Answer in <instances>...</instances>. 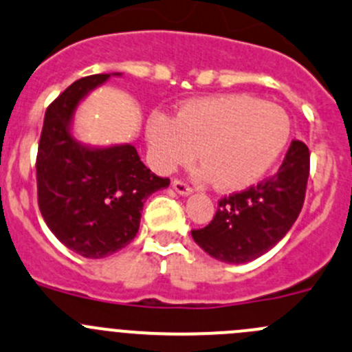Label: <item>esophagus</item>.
Listing matches in <instances>:
<instances>
[{
	"label": "esophagus",
	"instance_id": "34e87169",
	"mask_svg": "<svg viewBox=\"0 0 352 352\" xmlns=\"http://www.w3.org/2000/svg\"><path fill=\"white\" fill-rule=\"evenodd\" d=\"M172 186H173V189H175L179 194H182V196H189V194L192 192V187H190L189 184L182 179H173Z\"/></svg>",
	"mask_w": 352,
	"mask_h": 352
}]
</instances>
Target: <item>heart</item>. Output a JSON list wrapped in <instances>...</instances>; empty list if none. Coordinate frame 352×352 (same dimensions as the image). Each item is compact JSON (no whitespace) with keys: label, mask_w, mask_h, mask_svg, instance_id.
Wrapping results in <instances>:
<instances>
[{"label":"heart","mask_w":352,"mask_h":352,"mask_svg":"<svg viewBox=\"0 0 352 352\" xmlns=\"http://www.w3.org/2000/svg\"><path fill=\"white\" fill-rule=\"evenodd\" d=\"M291 139V118L275 103L249 94H223L184 103L175 118L149 115L146 141L160 172L197 160L221 190L252 186L277 163Z\"/></svg>","instance_id":"obj_1"}]
</instances>
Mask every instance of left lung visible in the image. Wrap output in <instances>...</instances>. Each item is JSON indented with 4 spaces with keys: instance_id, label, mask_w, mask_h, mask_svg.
Instances as JSON below:
<instances>
[{
    "instance_id": "left-lung-1",
    "label": "left lung",
    "mask_w": 352,
    "mask_h": 352,
    "mask_svg": "<svg viewBox=\"0 0 352 352\" xmlns=\"http://www.w3.org/2000/svg\"><path fill=\"white\" fill-rule=\"evenodd\" d=\"M309 177V149L292 141L274 177L218 201L213 220L190 234L196 244L225 263H245L270 251L302 210Z\"/></svg>"
}]
</instances>
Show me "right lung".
Here are the masks:
<instances>
[{
	"mask_svg": "<svg viewBox=\"0 0 352 352\" xmlns=\"http://www.w3.org/2000/svg\"><path fill=\"white\" fill-rule=\"evenodd\" d=\"M110 74L78 78L47 107L36 158L37 203L44 221L84 258H104L135 237L149 194L168 187L134 146L85 148L70 134L78 101Z\"/></svg>",
	"mask_w": 352,
	"mask_h": 352,
	"instance_id": "obj_1",
	"label": "right lung"
}]
</instances>
